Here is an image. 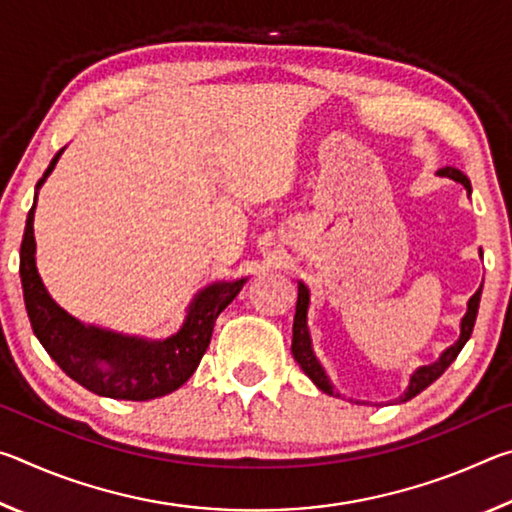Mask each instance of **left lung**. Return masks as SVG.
<instances>
[{"label":"left lung","mask_w":512,"mask_h":512,"mask_svg":"<svg viewBox=\"0 0 512 512\" xmlns=\"http://www.w3.org/2000/svg\"><path fill=\"white\" fill-rule=\"evenodd\" d=\"M438 176H447V178L456 180V183H461L467 189V194H472L470 180H467V176L461 169L445 167V169L438 171ZM481 289H483V284L479 287V291H476L474 296L467 300V311H465V316L461 318V336H458V341L454 345H449V348L443 354H440L438 361H433V363H429V366H422V368L413 372L411 379H409V386H406V391L400 395V402L413 400L415 395L422 393L427 386H431L433 381H436L449 366H452V361L458 357V352L463 350V345L470 341L472 329H474V320H476V314H479ZM307 309H309V289L302 282H298V305H296V316H293V343H291L293 359L300 363L302 372H305V375L311 381H314L320 391L327 393V395L339 397L341 393L334 391V386H332V381H329L325 368L320 366V361L316 359L314 345H311L309 325H307Z\"/></svg>","instance_id":"left-lung-1"}]
</instances>
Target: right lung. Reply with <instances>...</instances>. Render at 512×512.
I'll return each instance as SVG.
<instances>
[{
  "mask_svg": "<svg viewBox=\"0 0 512 512\" xmlns=\"http://www.w3.org/2000/svg\"><path fill=\"white\" fill-rule=\"evenodd\" d=\"M65 149H60L36 185V201L27 216L20 246V277L24 305L33 334L67 377L88 391L112 400L146 402L178 391L194 375L210 345L214 323L221 311L237 298L248 277L232 282H212L189 302L183 325L167 339H142L85 325L49 296L36 266V216L38 192Z\"/></svg>",
  "mask_w": 512,
  "mask_h": 512,
  "instance_id": "1",
  "label": "right lung"
}]
</instances>
